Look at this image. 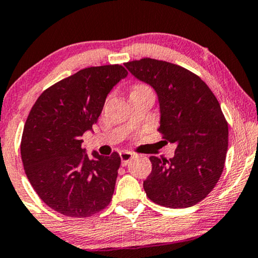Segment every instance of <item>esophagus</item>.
Instances as JSON below:
<instances>
[{
  "instance_id": "esophagus-1",
  "label": "esophagus",
  "mask_w": 258,
  "mask_h": 258,
  "mask_svg": "<svg viewBox=\"0 0 258 258\" xmlns=\"http://www.w3.org/2000/svg\"><path fill=\"white\" fill-rule=\"evenodd\" d=\"M120 158H121L122 165H127L130 162L132 161L133 158H135V155H133L132 152L122 151V152H120Z\"/></svg>"
}]
</instances>
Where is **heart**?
Instances as JSON below:
<instances>
[{
  "mask_svg": "<svg viewBox=\"0 0 258 258\" xmlns=\"http://www.w3.org/2000/svg\"><path fill=\"white\" fill-rule=\"evenodd\" d=\"M143 88H148L146 86H143V84H137V86L133 87V90H137V89H143Z\"/></svg>",
  "mask_w": 258,
  "mask_h": 258,
  "instance_id": "1",
  "label": "heart"
}]
</instances>
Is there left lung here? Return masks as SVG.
Returning a JSON list of instances; mask_svg holds the SVG:
<instances>
[{
    "mask_svg": "<svg viewBox=\"0 0 258 258\" xmlns=\"http://www.w3.org/2000/svg\"><path fill=\"white\" fill-rule=\"evenodd\" d=\"M125 67L157 93L158 131L165 142L176 144L172 158L150 157L145 193L164 207L194 206L213 190L224 170L229 125L219 102L198 75L180 65L143 58Z\"/></svg>",
    "mask_w": 258,
    "mask_h": 258,
    "instance_id": "left-lung-1",
    "label": "left lung"
}]
</instances>
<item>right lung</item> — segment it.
Masks as SVG:
<instances>
[{
    "label": "right lung",
    "mask_w": 258,
    "mask_h": 258,
    "mask_svg": "<svg viewBox=\"0 0 258 258\" xmlns=\"http://www.w3.org/2000/svg\"><path fill=\"white\" fill-rule=\"evenodd\" d=\"M127 71L119 64L91 67L47 88L32 107L21 139V158L32 187L48 207L87 218L112 200L120 156L93 158L82 149L84 132L97 122L107 95Z\"/></svg>",
    "instance_id": "obj_1"
}]
</instances>
